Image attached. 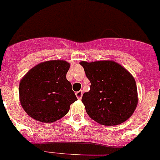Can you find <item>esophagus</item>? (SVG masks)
<instances>
[{"mask_svg": "<svg viewBox=\"0 0 160 160\" xmlns=\"http://www.w3.org/2000/svg\"><path fill=\"white\" fill-rule=\"evenodd\" d=\"M82 94H83L82 90H79V91L76 92V96H77L78 99H81L82 97Z\"/></svg>", "mask_w": 160, "mask_h": 160, "instance_id": "obj_1", "label": "esophagus"}]
</instances>
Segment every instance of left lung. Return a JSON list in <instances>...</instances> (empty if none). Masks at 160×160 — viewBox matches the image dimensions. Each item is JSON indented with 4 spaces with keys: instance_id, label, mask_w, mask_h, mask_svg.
Here are the masks:
<instances>
[{
    "instance_id": "obj_1",
    "label": "left lung",
    "mask_w": 160,
    "mask_h": 160,
    "mask_svg": "<svg viewBox=\"0 0 160 160\" xmlns=\"http://www.w3.org/2000/svg\"><path fill=\"white\" fill-rule=\"evenodd\" d=\"M80 64L90 82V91L82 98L89 116L104 126L128 120L138 104L136 83L131 73L114 61Z\"/></svg>"
}]
</instances>
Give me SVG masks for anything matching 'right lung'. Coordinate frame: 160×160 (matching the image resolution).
<instances>
[{
  "label": "right lung",
  "mask_w": 160,
  "mask_h": 160,
  "mask_svg": "<svg viewBox=\"0 0 160 160\" xmlns=\"http://www.w3.org/2000/svg\"><path fill=\"white\" fill-rule=\"evenodd\" d=\"M70 63L63 60L44 62L22 78L19 98L24 111L42 122H53L65 116L78 100L66 79Z\"/></svg>",
  "instance_id": "add662e5"
}]
</instances>
